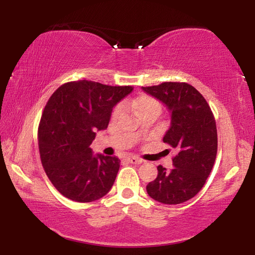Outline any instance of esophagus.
<instances>
[{"label":"esophagus","instance_id":"obj_1","mask_svg":"<svg viewBox=\"0 0 255 255\" xmlns=\"http://www.w3.org/2000/svg\"><path fill=\"white\" fill-rule=\"evenodd\" d=\"M128 162L131 163V164H141L144 161L139 157H128Z\"/></svg>","mask_w":255,"mask_h":255}]
</instances>
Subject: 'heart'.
I'll list each match as a JSON object with an SVG mask.
<instances>
[{"label": "heart", "instance_id": "obj_1", "mask_svg": "<svg viewBox=\"0 0 255 255\" xmlns=\"http://www.w3.org/2000/svg\"><path fill=\"white\" fill-rule=\"evenodd\" d=\"M131 107L138 112V115H141L144 114V112L149 111V110H156L158 112L161 111V103H159L156 99L150 96H147V94H141V96L135 99L131 103ZM120 112H122V108H120V106L115 107L114 110L111 112L112 119L118 118Z\"/></svg>", "mask_w": 255, "mask_h": 255}]
</instances>
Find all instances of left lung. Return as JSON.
Listing matches in <instances>:
<instances>
[{"instance_id": "8db88e82", "label": "left lung", "mask_w": 255, "mask_h": 255, "mask_svg": "<svg viewBox=\"0 0 255 255\" xmlns=\"http://www.w3.org/2000/svg\"><path fill=\"white\" fill-rule=\"evenodd\" d=\"M171 111V126L164 143L178 150L174 167L157 166V176L146 187L154 200L178 205L195 197L206 183L217 154V128L213 111L202 94L185 82L143 86Z\"/></svg>"}]
</instances>
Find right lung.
<instances>
[{"instance_id": "obj_1", "label": "right lung", "mask_w": 255, "mask_h": 255, "mask_svg": "<svg viewBox=\"0 0 255 255\" xmlns=\"http://www.w3.org/2000/svg\"><path fill=\"white\" fill-rule=\"evenodd\" d=\"M132 86L72 81L51 94L38 127L42 167L64 197L91 202L106 196L119 171L117 156H94L90 148L97 130L109 125L112 108Z\"/></svg>"}]
</instances>
